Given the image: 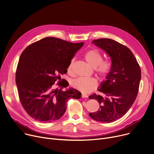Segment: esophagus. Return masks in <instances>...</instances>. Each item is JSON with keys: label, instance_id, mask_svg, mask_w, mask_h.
Segmentation results:
<instances>
[{"label": "esophagus", "instance_id": "esophagus-1", "mask_svg": "<svg viewBox=\"0 0 154 154\" xmlns=\"http://www.w3.org/2000/svg\"><path fill=\"white\" fill-rule=\"evenodd\" d=\"M81 97H82V98H88V96L86 95V94H82Z\"/></svg>", "mask_w": 154, "mask_h": 154}]
</instances>
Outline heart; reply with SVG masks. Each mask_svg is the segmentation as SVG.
Listing matches in <instances>:
<instances>
[{
  "mask_svg": "<svg viewBox=\"0 0 154 154\" xmlns=\"http://www.w3.org/2000/svg\"><path fill=\"white\" fill-rule=\"evenodd\" d=\"M85 57L88 63L94 68L97 74L102 79L107 78L110 74L112 69V63L109 60H103L102 54L96 49L88 51ZM75 58L70 60L67 68L68 73H72ZM71 86L83 93H89L95 89L97 86V82L95 79L79 77L71 81Z\"/></svg>",
  "mask_w": 154,
  "mask_h": 154,
  "instance_id": "obj_1",
  "label": "heart"
}]
</instances>
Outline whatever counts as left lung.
Wrapping results in <instances>:
<instances>
[{
  "mask_svg": "<svg viewBox=\"0 0 154 154\" xmlns=\"http://www.w3.org/2000/svg\"><path fill=\"white\" fill-rule=\"evenodd\" d=\"M94 43L110 57L112 69L98 89L105 97L96 94L89 97L100 104V109L89 113L92 119L110 123L120 119L131 108L137 96L141 71L133 52L128 47L113 39L93 40Z\"/></svg>",
  "mask_w": 154,
  "mask_h": 154,
  "instance_id": "obj_1",
  "label": "left lung"
}]
</instances>
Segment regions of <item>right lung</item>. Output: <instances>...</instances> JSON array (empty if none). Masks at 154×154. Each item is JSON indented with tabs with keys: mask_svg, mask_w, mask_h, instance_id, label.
<instances>
[{
	"mask_svg": "<svg viewBox=\"0 0 154 154\" xmlns=\"http://www.w3.org/2000/svg\"><path fill=\"white\" fill-rule=\"evenodd\" d=\"M83 44L47 37L23 51L17 68L16 83L23 109L35 120L52 122L60 119L68 99L81 98V93L75 89L62 91L68 82L60 76L66 73L70 60Z\"/></svg>",
	"mask_w": 154,
	"mask_h": 154,
	"instance_id": "right-lung-1",
	"label": "right lung"
}]
</instances>
